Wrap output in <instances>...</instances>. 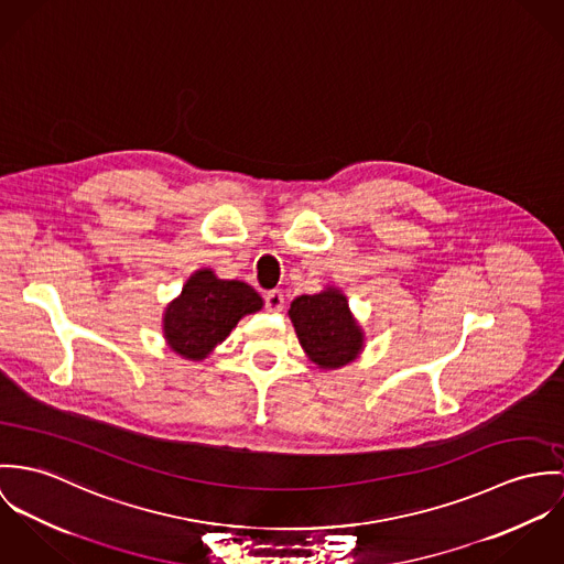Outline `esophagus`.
Listing matches in <instances>:
<instances>
[{
  "instance_id": "obj_1",
  "label": "esophagus",
  "mask_w": 564,
  "mask_h": 564,
  "mask_svg": "<svg viewBox=\"0 0 564 564\" xmlns=\"http://www.w3.org/2000/svg\"><path fill=\"white\" fill-rule=\"evenodd\" d=\"M265 307H268V312H281V310L285 307L283 294H281L279 290H270V292L265 294Z\"/></svg>"
}]
</instances>
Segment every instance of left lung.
Segmentation results:
<instances>
[{
  "label": "left lung",
  "instance_id": "8db88e82",
  "mask_svg": "<svg viewBox=\"0 0 564 564\" xmlns=\"http://www.w3.org/2000/svg\"><path fill=\"white\" fill-rule=\"evenodd\" d=\"M290 319L307 357L324 370L355 361L364 348V330L352 317L346 296L335 288L299 296L290 307Z\"/></svg>",
  "mask_w": 564,
  "mask_h": 564
}]
</instances>
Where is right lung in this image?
Listing matches in <instances>:
<instances>
[{"label":"right lung","instance_id":"add662e5","mask_svg":"<svg viewBox=\"0 0 564 564\" xmlns=\"http://www.w3.org/2000/svg\"><path fill=\"white\" fill-rule=\"evenodd\" d=\"M263 307L261 296L242 281L218 279L212 270H196L180 299L164 313V337L171 350L189 361L205 359L236 324Z\"/></svg>","mask_w":564,"mask_h":564}]
</instances>
